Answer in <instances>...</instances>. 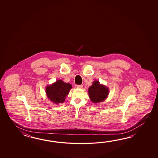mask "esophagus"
Wrapping results in <instances>:
<instances>
[{
  "instance_id": "esophagus-1",
  "label": "esophagus",
  "mask_w": 158,
  "mask_h": 158,
  "mask_svg": "<svg viewBox=\"0 0 158 158\" xmlns=\"http://www.w3.org/2000/svg\"><path fill=\"white\" fill-rule=\"evenodd\" d=\"M75 87H76V88H78V89H82L83 87V85H76Z\"/></svg>"
}]
</instances>
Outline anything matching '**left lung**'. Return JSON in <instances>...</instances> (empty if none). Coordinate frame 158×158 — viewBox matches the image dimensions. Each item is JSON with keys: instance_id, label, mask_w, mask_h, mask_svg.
Instances as JSON below:
<instances>
[{"instance_id": "8db88e82", "label": "left lung", "mask_w": 158, "mask_h": 158, "mask_svg": "<svg viewBox=\"0 0 158 158\" xmlns=\"http://www.w3.org/2000/svg\"><path fill=\"white\" fill-rule=\"evenodd\" d=\"M88 93L91 102L98 103L104 101L109 94V89L101 85L98 81H94L92 85L89 87Z\"/></svg>"}]
</instances>
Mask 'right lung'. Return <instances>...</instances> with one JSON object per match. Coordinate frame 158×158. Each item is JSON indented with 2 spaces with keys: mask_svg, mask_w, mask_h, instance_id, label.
Listing matches in <instances>:
<instances>
[{
  "mask_svg": "<svg viewBox=\"0 0 158 158\" xmlns=\"http://www.w3.org/2000/svg\"><path fill=\"white\" fill-rule=\"evenodd\" d=\"M71 88V84L65 83L64 81L60 80L51 85L47 86L46 93L47 98L52 102L57 104L64 102Z\"/></svg>",
  "mask_w": 158,
  "mask_h": 158,
  "instance_id": "obj_1",
  "label": "right lung"
}]
</instances>
